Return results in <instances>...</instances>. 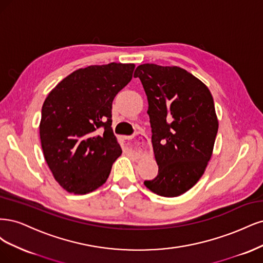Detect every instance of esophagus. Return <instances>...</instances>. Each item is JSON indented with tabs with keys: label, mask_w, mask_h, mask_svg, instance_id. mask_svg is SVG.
<instances>
[{
	"label": "esophagus",
	"mask_w": 263,
	"mask_h": 263,
	"mask_svg": "<svg viewBox=\"0 0 263 263\" xmlns=\"http://www.w3.org/2000/svg\"><path fill=\"white\" fill-rule=\"evenodd\" d=\"M124 145L126 149L130 151H143L146 147V143H147V138L145 137V134L143 133H137L134 137H123L122 138Z\"/></svg>",
	"instance_id": "esophagus-1"
}]
</instances>
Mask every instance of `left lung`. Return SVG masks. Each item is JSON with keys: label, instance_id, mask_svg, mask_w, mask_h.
Here are the masks:
<instances>
[{"label": "left lung", "instance_id": "1", "mask_svg": "<svg viewBox=\"0 0 263 263\" xmlns=\"http://www.w3.org/2000/svg\"><path fill=\"white\" fill-rule=\"evenodd\" d=\"M145 90L158 175L144 181L158 196L179 197L204 174L218 130L208 86L179 66L141 64L134 72Z\"/></svg>", "mask_w": 263, "mask_h": 263}]
</instances>
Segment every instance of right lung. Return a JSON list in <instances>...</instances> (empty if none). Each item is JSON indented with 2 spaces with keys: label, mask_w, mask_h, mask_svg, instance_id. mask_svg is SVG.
I'll return each mask as SVG.
<instances>
[{
  "label": "right lung",
  "mask_w": 263,
  "mask_h": 263,
  "mask_svg": "<svg viewBox=\"0 0 263 263\" xmlns=\"http://www.w3.org/2000/svg\"><path fill=\"white\" fill-rule=\"evenodd\" d=\"M133 63L90 65L67 75L49 92L39 133L46 162L67 192L103 185L122 153L111 128L116 95L132 80Z\"/></svg>",
  "instance_id": "1"
}]
</instances>
